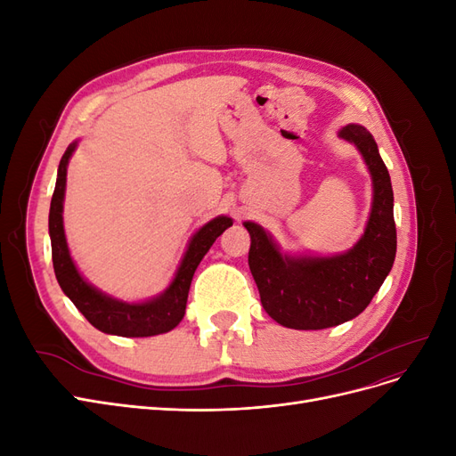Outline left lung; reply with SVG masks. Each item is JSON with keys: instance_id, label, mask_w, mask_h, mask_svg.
I'll use <instances>...</instances> for the list:
<instances>
[{"instance_id": "obj_1", "label": "left lung", "mask_w": 456, "mask_h": 456, "mask_svg": "<svg viewBox=\"0 0 456 456\" xmlns=\"http://www.w3.org/2000/svg\"><path fill=\"white\" fill-rule=\"evenodd\" d=\"M340 139L357 146L372 178V205L362 240L348 253L335 256L281 255L270 233L245 223L251 236L249 268L262 308L289 329L315 330L335 327L360 315L377 295L395 258L394 191L390 173L372 134L350 123Z\"/></svg>"}]
</instances>
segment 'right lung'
<instances>
[{"label":"right lung","instance_id":"1","mask_svg":"<svg viewBox=\"0 0 456 456\" xmlns=\"http://www.w3.org/2000/svg\"><path fill=\"white\" fill-rule=\"evenodd\" d=\"M77 142L66 148L59 163L57 184H54L51 209H49V236L53 251V268L64 295L74 302V306L86 315V320L102 333L118 337H154L167 333L183 322L191 278L201 258L211 249L215 240L232 226V218L216 216L207 223L190 240L184 258L178 266L175 280L159 297L146 302H121L101 293L89 285L77 272L68 251L62 224V203L66 190V167Z\"/></svg>","mask_w":456,"mask_h":456}]
</instances>
